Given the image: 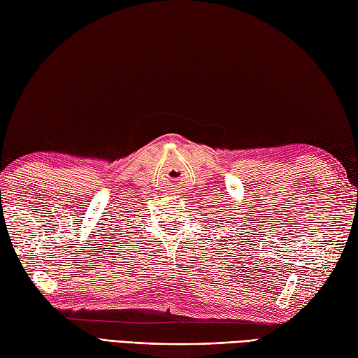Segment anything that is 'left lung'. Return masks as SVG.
<instances>
[{"label": "left lung", "mask_w": 358, "mask_h": 358, "mask_svg": "<svg viewBox=\"0 0 358 358\" xmlns=\"http://www.w3.org/2000/svg\"><path fill=\"white\" fill-rule=\"evenodd\" d=\"M243 227H245V226H243Z\"/></svg>", "instance_id": "1"}]
</instances>
